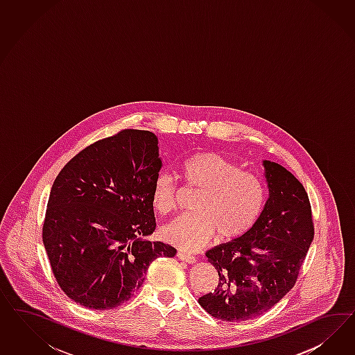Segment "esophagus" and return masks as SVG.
<instances>
[{
    "instance_id": "1",
    "label": "esophagus",
    "mask_w": 355,
    "mask_h": 355,
    "mask_svg": "<svg viewBox=\"0 0 355 355\" xmlns=\"http://www.w3.org/2000/svg\"><path fill=\"white\" fill-rule=\"evenodd\" d=\"M177 257H178V259L183 260V261L189 263V264H193V263H196V258H195L193 255L186 254V252H178V254H177Z\"/></svg>"
}]
</instances>
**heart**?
I'll list each match as a JSON object with an SVG mask.
<instances>
[{
    "instance_id": "heart-1",
    "label": "heart",
    "mask_w": 355,
    "mask_h": 355,
    "mask_svg": "<svg viewBox=\"0 0 355 355\" xmlns=\"http://www.w3.org/2000/svg\"><path fill=\"white\" fill-rule=\"evenodd\" d=\"M184 183L199 193L189 215L162 226V236L182 250H199L218 232L223 239L245 236L257 224L266 205V186L254 173L216 152H199L181 164ZM178 187L169 173L156 177L150 202L162 215L177 205Z\"/></svg>"
}]
</instances>
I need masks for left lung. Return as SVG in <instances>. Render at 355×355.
Masks as SVG:
<instances>
[{"label": "left lung", "mask_w": 355, "mask_h": 355, "mask_svg": "<svg viewBox=\"0 0 355 355\" xmlns=\"http://www.w3.org/2000/svg\"><path fill=\"white\" fill-rule=\"evenodd\" d=\"M268 198L245 236L207 251L218 273L199 304L218 320L246 322L268 311L291 291L313 239L311 205L302 183L264 160Z\"/></svg>", "instance_id": "8db88e82"}]
</instances>
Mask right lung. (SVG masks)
Listing matches in <instances>:
<instances>
[{"mask_svg":"<svg viewBox=\"0 0 355 355\" xmlns=\"http://www.w3.org/2000/svg\"><path fill=\"white\" fill-rule=\"evenodd\" d=\"M157 138L121 130L97 140L54 180L43 243L64 294L92 310H112L143 285L155 259L175 248L144 239L155 232L152 187L162 169Z\"/></svg>","mask_w":355,"mask_h":355,"instance_id":"right-lung-1","label":"right lung"}]
</instances>
